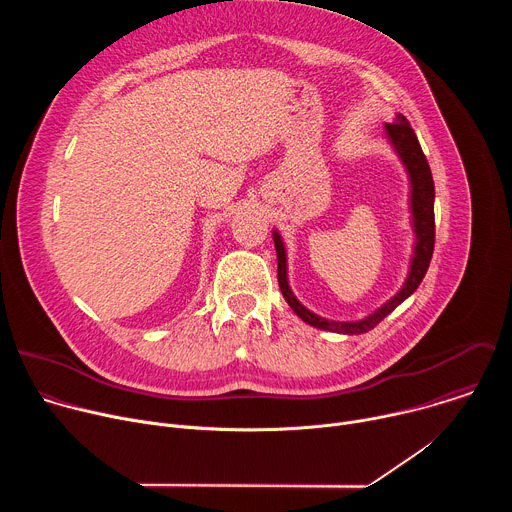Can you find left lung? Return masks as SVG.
<instances>
[{
	"label": "left lung",
	"mask_w": 512,
	"mask_h": 512,
	"mask_svg": "<svg viewBox=\"0 0 512 512\" xmlns=\"http://www.w3.org/2000/svg\"><path fill=\"white\" fill-rule=\"evenodd\" d=\"M385 133L409 174V182H411L409 206H411L413 233H415V247H413L411 265H409V275H407L403 287L389 302H385L379 310H375L367 318L356 320V322L326 320V318L310 312L306 306H302L298 302L294 291H291V287L287 283L285 245H283L279 233L273 231V243H275V253H277V281H279L281 294H283L285 302L289 304V308L294 310L306 324H310L314 328L338 332V334H364V332L373 330L381 320H385L399 304H403L413 294V291L419 287V283L423 281L425 271L429 267V261L433 255V243H435V218H433L435 188H433L431 170L423 156V150L417 141L415 131L411 129L409 121L403 115H397L395 123H385Z\"/></svg>",
	"instance_id": "left-lung-1"
}]
</instances>
